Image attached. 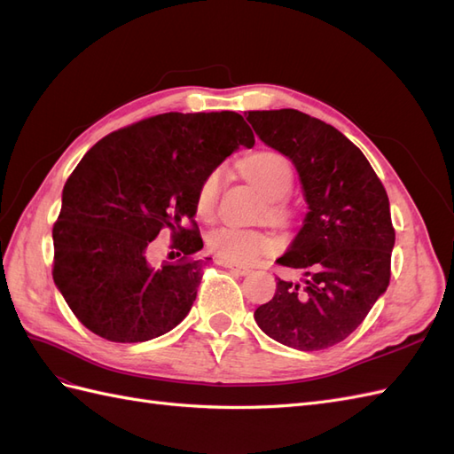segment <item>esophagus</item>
Here are the masks:
<instances>
[{
	"label": "esophagus",
	"mask_w": 454,
	"mask_h": 454,
	"mask_svg": "<svg viewBox=\"0 0 454 454\" xmlns=\"http://www.w3.org/2000/svg\"><path fill=\"white\" fill-rule=\"evenodd\" d=\"M219 265L225 267V269H231L235 270L237 274H240V277H246V274H250L252 270L248 267H242V265H235V263H229V261H219Z\"/></svg>",
	"instance_id": "34e87169"
}]
</instances>
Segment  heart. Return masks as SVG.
Returning <instances> with one entry per match:
<instances>
[{"mask_svg":"<svg viewBox=\"0 0 454 454\" xmlns=\"http://www.w3.org/2000/svg\"><path fill=\"white\" fill-rule=\"evenodd\" d=\"M242 172L263 193L272 199L270 210L274 215H286L287 208L280 200L290 193L294 185L292 160L277 149H259L242 160ZM222 187V170H212L204 177L197 189L195 208L202 219H210L215 212V204ZM210 250L223 261L235 265H248L259 257L269 255L277 250V239L269 232L239 225H222L208 235Z\"/></svg>","mask_w":454,"mask_h":454,"instance_id":"heart-1","label":"heart"}]
</instances>
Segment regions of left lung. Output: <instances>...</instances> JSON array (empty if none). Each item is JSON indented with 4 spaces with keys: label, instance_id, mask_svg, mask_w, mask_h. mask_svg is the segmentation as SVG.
<instances>
[{
    "label": "left lung",
    "instance_id": "8db88e82",
    "mask_svg": "<svg viewBox=\"0 0 454 454\" xmlns=\"http://www.w3.org/2000/svg\"><path fill=\"white\" fill-rule=\"evenodd\" d=\"M267 145L290 157L309 212L277 263L303 270V284L280 280L254 318L274 340L324 350L358 327L390 284L395 231L387 189L345 134L297 109L248 112Z\"/></svg>",
    "mask_w": 454,
    "mask_h": 454
}]
</instances>
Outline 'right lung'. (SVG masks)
<instances>
[{"instance_id":"obj_1","label":"right lung","mask_w":454,"mask_h":454,"mask_svg":"<svg viewBox=\"0 0 454 454\" xmlns=\"http://www.w3.org/2000/svg\"><path fill=\"white\" fill-rule=\"evenodd\" d=\"M254 144L235 112H170L87 151L52 225V278L81 324L112 342H144L185 318L210 261L195 255L202 248L197 189L239 145ZM164 228L181 259L159 268L146 255Z\"/></svg>"}]
</instances>
